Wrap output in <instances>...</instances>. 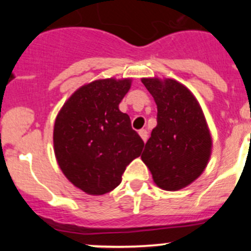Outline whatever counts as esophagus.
I'll return each instance as SVG.
<instances>
[{
  "label": "esophagus",
  "instance_id": "34e87169",
  "mask_svg": "<svg viewBox=\"0 0 251 251\" xmlns=\"http://www.w3.org/2000/svg\"><path fill=\"white\" fill-rule=\"evenodd\" d=\"M138 133H140L141 138H142V140H143L144 142L148 140V132H147V130H140V131H138Z\"/></svg>",
  "mask_w": 251,
  "mask_h": 251
}]
</instances>
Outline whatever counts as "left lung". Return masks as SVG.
Returning a JSON list of instances; mask_svg holds the SVG:
<instances>
[{"label":"left lung","instance_id":"left-lung-1","mask_svg":"<svg viewBox=\"0 0 251 251\" xmlns=\"http://www.w3.org/2000/svg\"><path fill=\"white\" fill-rule=\"evenodd\" d=\"M158 108L156 126L142 153L154 182L165 191H178L196 181L211 154V135L191 91L173 78H142Z\"/></svg>","mask_w":251,"mask_h":251}]
</instances>
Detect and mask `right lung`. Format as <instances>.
Here are the masks:
<instances>
[{"instance_id":"right-lung-1","label":"right lung","mask_w":251,"mask_h":251,"mask_svg":"<svg viewBox=\"0 0 251 251\" xmlns=\"http://www.w3.org/2000/svg\"><path fill=\"white\" fill-rule=\"evenodd\" d=\"M131 78H104L81 86L64 103L54 123L53 144L60 170L91 196L120 184L126 166L138 158L144 142L119 110Z\"/></svg>"}]
</instances>
